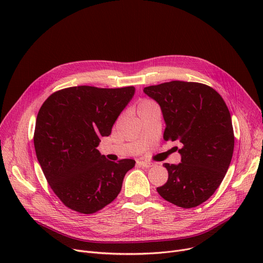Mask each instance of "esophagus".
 <instances>
[{
  "instance_id": "1",
  "label": "esophagus",
  "mask_w": 263,
  "mask_h": 263,
  "mask_svg": "<svg viewBox=\"0 0 263 263\" xmlns=\"http://www.w3.org/2000/svg\"><path fill=\"white\" fill-rule=\"evenodd\" d=\"M137 165H139V166H142V167H146V168H148V167H151V166H153V163L145 162V161H137Z\"/></svg>"
}]
</instances>
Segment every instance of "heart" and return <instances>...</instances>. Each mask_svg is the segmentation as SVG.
Wrapping results in <instances>:
<instances>
[{
  "label": "heart",
  "mask_w": 263,
  "mask_h": 263,
  "mask_svg": "<svg viewBox=\"0 0 263 263\" xmlns=\"http://www.w3.org/2000/svg\"><path fill=\"white\" fill-rule=\"evenodd\" d=\"M151 103H153V102L147 101V100H145V101H142V102L139 104V106H137V110L141 109V108H143V107H145V106H147V105H149V104H151Z\"/></svg>",
  "instance_id": "obj_1"
}]
</instances>
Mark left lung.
I'll return each mask as SVG.
<instances>
[{
  "label": "left lung",
  "instance_id": "8db88e82",
  "mask_svg": "<svg viewBox=\"0 0 263 263\" xmlns=\"http://www.w3.org/2000/svg\"><path fill=\"white\" fill-rule=\"evenodd\" d=\"M162 110L165 141L181 143V163H164L168 180L157 189L181 208L208 200L222 183L231 162L234 135L229 109L212 87L196 82L172 81L144 88Z\"/></svg>",
  "mask_w": 263,
  "mask_h": 263
}]
</instances>
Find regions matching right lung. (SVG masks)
Segmentation results:
<instances>
[{"label":"right lung","mask_w":263,"mask_h":263,"mask_svg":"<svg viewBox=\"0 0 263 263\" xmlns=\"http://www.w3.org/2000/svg\"><path fill=\"white\" fill-rule=\"evenodd\" d=\"M134 86H74L53 92L35 124L37 160L50 187L69 209L91 214L112 202L135 161H108L97 149L134 96Z\"/></svg>","instance_id":"add662e5"}]
</instances>
